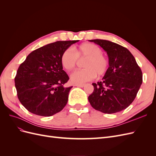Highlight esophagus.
Segmentation results:
<instances>
[{
	"label": "esophagus",
	"mask_w": 156,
	"mask_h": 156,
	"mask_svg": "<svg viewBox=\"0 0 156 156\" xmlns=\"http://www.w3.org/2000/svg\"><path fill=\"white\" fill-rule=\"evenodd\" d=\"M75 86L77 87H83L85 86V84H75Z\"/></svg>",
	"instance_id": "esophagus-1"
}]
</instances>
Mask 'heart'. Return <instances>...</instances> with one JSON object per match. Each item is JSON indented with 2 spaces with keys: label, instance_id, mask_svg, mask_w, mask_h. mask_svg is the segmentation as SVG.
I'll list each match as a JSON object with an SVG mask.
<instances>
[{
  "label": "heart",
  "instance_id": "obj_1",
  "mask_svg": "<svg viewBox=\"0 0 156 156\" xmlns=\"http://www.w3.org/2000/svg\"><path fill=\"white\" fill-rule=\"evenodd\" d=\"M73 50L65 49L60 56V64L67 71L73 70L77 62V58H86L83 63L84 68L74 72L70 76L72 83L82 84L90 81L96 76L100 77L107 72L109 62L103 55L100 48L91 43H84L74 48Z\"/></svg>",
  "mask_w": 156,
  "mask_h": 156
}]
</instances>
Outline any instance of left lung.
Listing matches in <instances>:
<instances>
[{
	"label": "left lung",
	"instance_id": "left-lung-1",
	"mask_svg": "<svg viewBox=\"0 0 156 156\" xmlns=\"http://www.w3.org/2000/svg\"><path fill=\"white\" fill-rule=\"evenodd\" d=\"M107 53L109 62L102 81L92 83L88 101L96 110L107 114L123 111L133 101L143 83V73L130 51L104 40H91Z\"/></svg>",
	"mask_w": 156,
	"mask_h": 156
}]
</instances>
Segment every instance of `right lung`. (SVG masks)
Listing matches in <instances>:
<instances>
[{
	"label": "right lung",
	"mask_w": 156,
	"mask_h": 156,
	"mask_svg": "<svg viewBox=\"0 0 156 156\" xmlns=\"http://www.w3.org/2000/svg\"><path fill=\"white\" fill-rule=\"evenodd\" d=\"M79 40L58 41L33 51L19 67L15 86L19 100L33 114L51 116L67 104L72 87H66L69 80L62 69V52Z\"/></svg>",
	"instance_id": "obj_1"
}]
</instances>
